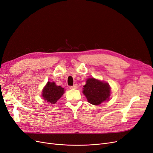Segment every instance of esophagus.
I'll use <instances>...</instances> for the list:
<instances>
[{
    "label": "esophagus",
    "instance_id": "34e87169",
    "mask_svg": "<svg viewBox=\"0 0 153 153\" xmlns=\"http://www.w3.org/2000/svg\"><path fill=\"white\" fill-rule=\"evenodd\" d=\"M70 88L71 89H76V88H78V85H77L76 84H75V85H73V86L70 87Z\"/></svg>",
    "mask_w": 153,
    "mask_h": 153
}]
</instances>
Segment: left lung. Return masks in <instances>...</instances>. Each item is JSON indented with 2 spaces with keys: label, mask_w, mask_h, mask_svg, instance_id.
<instances>
[{
  "label": "left lung",
  "mask_w": 153,
  "mask_h": 153,
  "mask_svg": "<svg viewBox=\"0 0 153 153\" xmlns=\"http://www.w3.org/2000/svg\"><path fill=\"white\" fill-rule=\"evenodd\" d=\"M83 87V93L91 104L97 105L103 102L108 100L111 88L107 83H103L95 78H90Z\"/></svg>",
  "instance_id": "8db88e82"
}]
</instances>
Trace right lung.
I'll return each instance as SVG.
<instances>
[{"label":"right lung","mask_w":153,"mask_h":153,"mask_svg":"<svg viewBox=\"0 0 153 153\" xmlns=\"http://www.w3.org/2000/svg\"><path fill=\"white\" fill-rule=\"evenodd\" d=\"M64 94V88L61 86H57L54 82H48L42 90V97L51 104H55Z\"/></svg>","instance_id":"right-lung-1"}]
</instances>
